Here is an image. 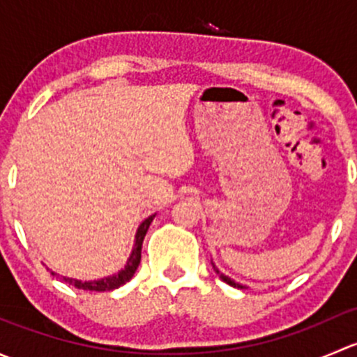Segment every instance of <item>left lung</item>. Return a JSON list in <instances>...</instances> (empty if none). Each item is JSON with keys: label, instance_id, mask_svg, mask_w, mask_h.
<instances>
[{"label": "left lung", "instance_id": "1", "mask_svg": "<svg viewBox=\"0 0 357 357\" xmlns=\"http://www.w3.org/2000/svg\"><path fill=\"white\" fill-rule=\"evenodd\" d=\"M212 268H214V271H215V273H218V275H219V278H221V280H222V282H225V283H228V285L235 287V289H247V287H245V285H240V283H236V282H235V280H231V278H229V276L222 275V273H221V271H219V269H218V268H215V264H214V262H212Z\"/></svg>", "mask_w": 357, "mask_h": 357}]
</instances>
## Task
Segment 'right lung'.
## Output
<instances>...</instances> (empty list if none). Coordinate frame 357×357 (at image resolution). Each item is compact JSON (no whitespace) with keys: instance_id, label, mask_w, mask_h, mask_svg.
Wrapping results in <instances>:
<instances>
[{"instance_id":"add662e5","label":"right lung","mask_w":357,"mask_h":357,"mask_svg":"<svg viewBox=\"0 0 357 357\" xmlns=\"http://www.w3.org/2000/svg\"><path fill=\"white\" fill-rule=\"evenodd\" d=\"M153 218H155V214L149 215V218H146L145 221L138 226V229H136V235H135V245H132V250H131V254H129L128 262H126L124 268H122L119 273H115V275L105 276V278H100V280H91V282H81V280L68 278V276H60L53 271H52V275L60 276V278H62L66 283H68V285H74L81 290L110 291V290L119 289V287H122L124 283H128L129 280L135 276L136 269H138L139 261H142L143 238H145V235H146V231H149L150 225H152Z\"/></svg>"}]
</instances>
